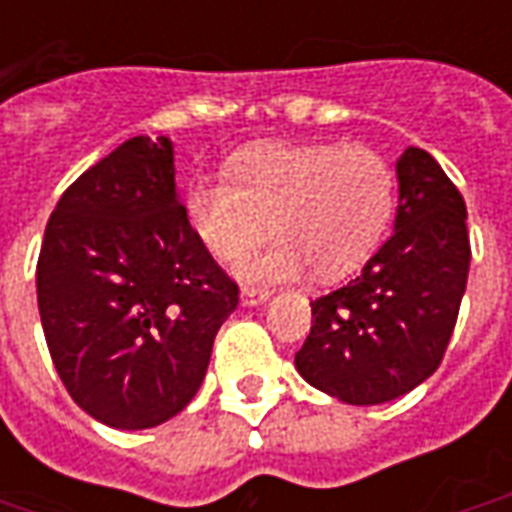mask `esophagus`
<instances>
[{
    "mask_svg": "<svg viewBox=\"0 0 512 512\" xmlns=\"http://www.w3.org/2000/svg\"><path fill=\"white\" fill-rule=\"evenodd\" d=\"M271 296V290L268 288H244L241 290V301H244L246 307H257V304H263Z\"/></svg>",
    "mask_w": 512,
    "mask_h": 512,
    "instance_id": "1",
    "label": "esophagus"
}]
</instances>
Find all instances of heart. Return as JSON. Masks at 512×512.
<instances>
[{
    "mask_svg": "<svg viewBox=\"0 0 512 512\" xmlns=\"http://www.w3.org/2000/svg\"><path fill=\"white\" fill-rule=\"evenodd\" d=\"M186 219L211 255L230 260L274 227L271 244L238 263L244 279L351 274L384 241L395 213V172L365 145H255L230 180L200 175L183 197Z\"/></svg>",
    "mask_w": 512,
    "mask_h": 512,
    "instance_id": "heart-1",
    "label": "heart"
}]
</instances>
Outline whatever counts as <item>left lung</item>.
Here are the masks:
<instances>
[{
	"label": "left lung",
	"instance_id": "1",
	"mask_svg": "<svg viewBox=\"0 0 512 512\" xmlns=\"http://www.w3.org/2000/svg\"><path fill=\"white\" fill-rule=\"evenodd\" d=\"M395 233L362 274L312 301L301 378L351 406L406 395L436 373L469 277L466 202L422 147L397 158Z\"/></svg>",
	"mask_w": 512,
	"mask_h": 512
}]
</instances>
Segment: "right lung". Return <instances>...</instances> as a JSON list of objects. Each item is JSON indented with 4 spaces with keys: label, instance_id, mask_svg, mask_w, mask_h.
Instances as JSON below:
<instances>
[{
    "label": "right lung",
    "instance_id": "right-lung-1",
    "mask_svg": "<svg viewBox=\"0 0 512 512\" xmlns=\"http://www.w3.org/2000/svg\"><path fill=\"white\" fill-rule=\"evenodd\" d=\"M238 285L191 230L167 136H134L51 213L38 310L68 395L109 428H156L197 395Z\"/></svg>",
    "mask_w": 512,
    "mask_h": 512
}]
</instances>
